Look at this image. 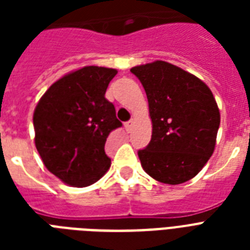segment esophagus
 I'll use <instances>...</instances> for the list:
<instances>
[{
	"label": "esophagus",
	"instance_id": "obj_1",
	"mask_svg": "<svg viewBox=\"0 0 250 250\" xmlns=\"http://www.w3.org/2000/svg\"><path fill=\"white\" fill-rule=\"evenodd\" d=\"M132 125H133V119H131V121H128V122H125V131H127V132H131V131H132Z\"/></svg>",
	"mask_w": 250,
	"mask_h": 250
}]
</instances>
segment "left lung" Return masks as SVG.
<instances>
[{
  "label": "left lung",
  "instance_id": "left-lung-1",
  "mask_svg": "<svg viewBox=\"0 0 250 250\" xmlns=\"http://www.w3.org/2000/svg\"><path fill=\"white\" fill-rule=\"evenodd\" d=\"M144 86L152 140L139 150L149 176L182 184L202 170L215 148L221 114L211 90L197 76L165 61L131 68Z\"/></svg>",
  "mask_w": 250,
  "mask_h": 250
}]
</instances>
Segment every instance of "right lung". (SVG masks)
Wrapping results in <instances>:
<instances>
[{"label": "right lung", "mask_w": 250, "mask_h": 250, "mask_svg": "<svg viewBox=\"0 0 250 250\" xmlns=\"http://www.w3.org/2000/svg\"><path fill=\"white\" fill-rule=\"evenodd\" d=\"M115 68L85 66L49 86L33 113L35 145L45 167L72 187H88L109 170L105 143L121 127L105 98Z\"/></svg>", "instance_id": "add662e5"}]
</instances>
